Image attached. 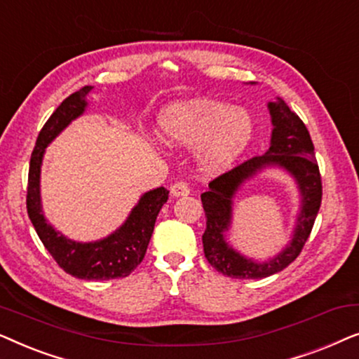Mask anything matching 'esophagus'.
Segmentation results:
<instances>
[{
    "instance_id": "obj_1",
    "label": "esophagus",
    "mask_w": 359,
    "mask_h": 359,
    "mask_svg": "<svg viewBox=\"0 0 359 359\" xmlns=\"http://www.w3.org/2000/svg\"><path fill=\"white\" fill-rule=\"evenodd\" d=\"M189 184L186 183V181H178V183H175L171 186V194L175 196V198H180V196H188L189 194Z\"/></svg>"
}]
</instances>
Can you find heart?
Listing matches in <instances>:
<instances>
[{"label": "heart", "mask_w": 359, "mask_h": 359, "mask_svg": "<svg viewBox=\"0 0 359 359\" xmlns=\"http://www.w3.org/2000/svg\"><path fill=\"white\" fill-rule=\"evenodd\" d=\"M158 130L168 144L198 145L201 166L217 171L227 168L247 149L255 124L245 109H233L225 102L194 100L161 112Z\"/></svg>", "instance_id": "heart-1"}]
</instances>
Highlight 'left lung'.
<instances>
[{
	"label": "left lung",
	"instance_id": "obj_1",
	"mask_svg": "<svg viewBox=\"0 0 359 359\" xmlns=\"http://www.w3.org/2000/svg\"><path fill=\"white\" fill-rule=\"evenodd\" d=\"M269 112L274 129L271 147L266 154L245 160L235 168L219 175L210 181L209 189L201 194L205 212L203 233L205 259L210 266L229 278L262 279L289 266L301 255L322 204V176L306 124L281 100L269 102ZM266 164H279L294 175L303 193V210L292 245L274 260L257 264L233 252L224 243L222 233L229 224L233 193L245 179Z\"/></svg>",
	"mask_w": 359,
	"mask_h": 359
}]
</instances>
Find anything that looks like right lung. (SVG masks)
Returning <instances> with one entry per match:
<instances>
[{"mask_svg": "<svg viewBox=\"0 0 359 359\" xmlns=\"http://www.w3.org/2000/svg\"><path fill=\"white\" fill-rule=\"evenodd\" d=\"M90 90L91 86H83L81 90L68 96L39 132L29 163L26 205L29 219L39 238L63 271L88 281L91 279L106 281V279L129 276L142 263L154 233L156 215L168 201L170 191L161 186L145 193L126 224L107 238L95 243L72 242L57 233L46 222L41 210V196H39V176H41L43 150L75 117L85 111V96Z\"/></svg>", "mask_w": 359, "mask_h": 359, "instance_id": "add662e5", "label": "right lung"}]
</instances>
